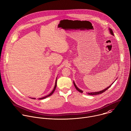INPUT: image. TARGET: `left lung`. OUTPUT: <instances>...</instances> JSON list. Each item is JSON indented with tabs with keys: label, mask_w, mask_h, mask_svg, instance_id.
Masks as SVG:
<instances>
[{
	"label": "left lung",
	"mask_w": 131,
	"mask_h": 131,
	"mask_svg": "<svg viewBox=\"0 0 131 131\" xmlns=\"http://www.w3.org/2000/svg\"><path fill=\"white\" fill-rule=\"evenodd\" d=\"M109 31H110V33L112 35H113V36H114V32H113V30H112L111 29H110V28H109ZM114 83V82L112 83L110 85H109V86H108L107 88H106V89H104V90H102V91H99V92H90V93H88V95H98V94H102V93H103V92H104L105 91H106L109 88H110V86H111V85L113 84V83ZM73 84H74V87L76 88V90H77V91H78L79 92H80V93H83V91H82V90H80L77 86V85H76V84H75V83H74V82L73 81Z\"/></svg>",
	"instance_id": "left-lung-1"
}]
</instances>
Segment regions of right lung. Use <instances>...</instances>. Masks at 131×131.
<instances>
[{
  "label": "right lung",
  "mask_w": 131,
  "mask_h": 131,
  "mask_svg": "<svg viewBox=\"0 0 131 131\" xmlns=\"http://www.w3.org/2000/svg\"><path fill=\"white\" fill-rule=\"evenodd\" d=\"M57 79H56V81H55V86H54V89H53V90H52V91L50 93V94H49V95H47V96H45V97H42V98H40L39 99V100H42V99H46V98H47V97H49V96H51L53 93H54V91H55V89H56V88H57ZM33 99H35V98H33Z\"/></svg>",
  "instance_id": "obj_1"
}]
</instances>
